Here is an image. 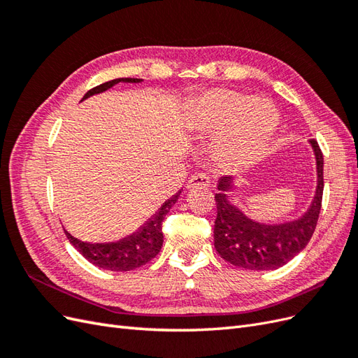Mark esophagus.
Masks as SVG:
<instances>
[{
    "label": "esophagus",
    "instance_id": "obj_1",
    "mask_svg": "<svg viewBox=\"0 0 358 358\" xmlns=\"http://www.w3.org/2000/svg\"><path fill=\"white\" fill-rule=\"evenodd\" d=\"M210 185V179L204 175V173H196L191 176V179L187 182V189L192 188H208Z\"/></svg>",
    "mask_w": 358,
    "mask_h": 358
}]
</instances>
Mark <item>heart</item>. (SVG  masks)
I'll return each mask as SVG.
<instances>
[{
	"mask_svg": "<svg viewBox=\"0 0 358 358\" xmlns=\"http://www.w3.org/2000/svg\"><path fill=\"white\" fill-rule=\"evenodd\" d=\"M278 121V110L268 100L233 90L206 92L194 117V124L203 131H222L218 154L236 169H246L264 155Z\"/></svg>",
	"mask_w": 358,
	"mask_h": 358,
	"instance_id": "obj_1",
	"label": "heart"
}]
</instances>
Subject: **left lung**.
I'll return each mask as SVG.
<instances>
[{"instance_id": "obj_1", "label": "left lung", "mask_w": 358, "mask_h": 358, "mask_svg": "<svg viewBox=\"0 0 358 358\" xmlns=\"http://www.w3.org/2000/svg\"><path fill=\"white\" fill-rule=\"evenodd\" d=\"M309 143L317 161V188L308 210L297 220L264 224L249 218L231 199L234 179L231 176L220 179V192L215 196L213 241L215 249L225 262L248 270H275L306 248L318 222L324 189L322 152L315 138L309 140Z\"/></svg>"}]
</instances>
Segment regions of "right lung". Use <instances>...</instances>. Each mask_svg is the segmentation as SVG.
<instances>
[{
	"label": "right lung",
	"instance_id": "add662e5",
	"mask_svg": "<svg viewBox=\"0 0 358 358\" xmlns=\"http://www.w3.org/2000/svg\"><path fill=\"white\" fill-rule=\"evenodd\" d=\"M140 82H142V79H131V78L106 82L86 92L83 95L82 101L90 99V96L95 94H101L107 90H110L112 86L117 83H140ZM179 194L180 191L176 192L173 197H170L167 201L162 203L161 208L150 216L143 225H140V229L137 231H134L133 234H128L127 237H124V239H119L117 242H104V243L83 242V241H79L78 237L71 236L66 229H64V227L62 229L70 243L94 266L106 268V270H112V272H129V270H134L140 266L146 264L154 257H157L158 252L161 251L162 239H164L161 230V222L164 220V216L169 213V210L173 208V204L178 201Z\"/></svg>",
	"mask_w": 358,
	"mask_h": 358
}]
</instances>
